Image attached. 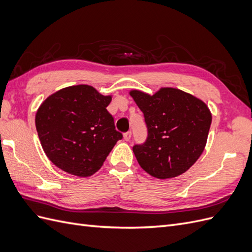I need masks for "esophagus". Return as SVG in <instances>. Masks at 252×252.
Instances as JSON below:
<instances>
[{
  "instance_id": "esophagus-1",
  "label": "esophagus",
  "mask_w": 252,
  "mask_h": 252,
  "mask_svg": "<svg viewBox=\"0 0 252 252\" xmlns=\"http://www.w3.org/2000/svg\"><path fill=\"white\" fill-rule=\"evenodd\" d=\"M131 139V131H127L124 133V140L125 141H129Z\"/></svg>"
}]
</instances>
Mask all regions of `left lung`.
Masks as SVG:
<instances>
[{"label":"left lung","instance_id":"left-lung-1","mask_svg":"<svg viewBox=\"0 0 252 252\" xmlns=\"http://www.w3.org/2000/svg\"><path fill=\"white\" fill-rule=\"evenodd\" d=\"M130 95L144 114L147 139L132 147L142 168L158 179L184 173L200 158L211 125L204 102L175 88H161L154 95L139 90Z\"/></svg>","mask_w":252,"mask_h":252}]
</instances>
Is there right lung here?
I'll list each match as a JSON object with an SVG mask.
<instances>
[{
	"label": "right lung",
	"mask_w": 252,
	"mask_h": 252,
	"mask_svg": "<svg viewBox=\"0 0 252 252\" xmlns=\"http://www.w3.org/2000/svg\"><path fill=\"white\" fill-rule=\"evenodd\" d=\"M110 102V95L77 85L57 91L42 103L35 114L36 131L45 154L60 169L85 178L101 168L123 138L106 109Z\"/></svg>",
	"instance_id": "1"
}]
</instances>
